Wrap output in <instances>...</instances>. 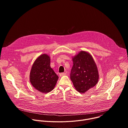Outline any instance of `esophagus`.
<instances>
[{
	"mask_svg": "<svg viewBox=\"0 0 128 128\" xmlns=\"http://www.w3.org/2000/svg\"><path fill=\"white\" fill-rule=\"evenodd\" d=\"M65 75H66V73H61V74H60V76H65Z\"/></svg>",
	"mask_w": 128,
	"mask_h": 128,
	"instance_id": "esophagus-1",
	"label": "esophagus"
}]
</instances>
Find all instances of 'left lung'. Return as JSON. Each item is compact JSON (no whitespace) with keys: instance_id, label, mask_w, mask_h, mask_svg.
I'll return each instance as SVG.
<instances>
[{"instance_id":"1","label":"left lung","mask_w":128,"mask_h":128,"mask_svg":"<svg viewBox=\"0 0 128 128\" xmlns=\"http://www.w3.org/2000/svg\"><path fill=\"white\" fill-rule=\"evenodd\" d=\"M73 66L70 79L75 88L84 93L95 86L99 80V72L96 64L91 54L82 50L72 58Z\"/></svg>"}]
</instances>
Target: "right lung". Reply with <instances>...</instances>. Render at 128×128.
Wrapping results in <instances>:
<instances>
[{
  "label": "right lung",
  "mask_w": 128,
  "mask_h": 128,
  "mask_svg": "<svg viewBox=\"0 0 128 128\" xmlns=\"http://www.w3.org/2000/svg\"><path fill=\"white\" fill-rule=\"evenodd\" d=\"M50 57L46 54L38 56L34 62L30 72L32 86L42 93H48L55 86L58 76L50 67Z\"/></svg>",
  "instance_id": "add662e5"
}]
</instances>
